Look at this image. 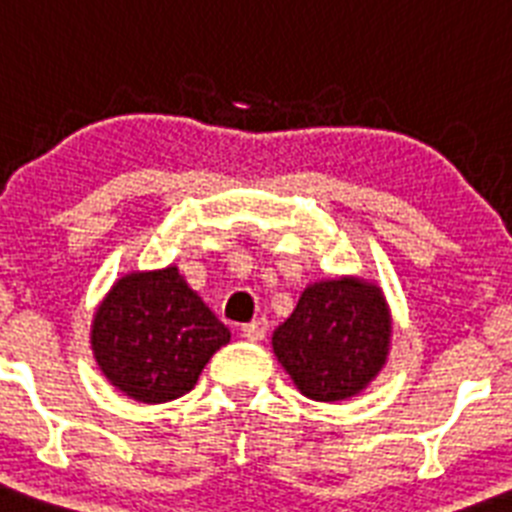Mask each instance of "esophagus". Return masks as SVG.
Segmentation results:
<instances>
[{
  "mask_svg": "<svg viewBox=\"0 0 512 512\" xmlns=\"http://www.w3.org/2000/svg\"><path fill=\"white\" fill-rule=\"evenodd\" d=\"M242 336L247 338V341H263L265 336H268V320H263V317H260V320H252V322H247V325H244L242 328Z\"/></svg>",
  "mask_w": 512,
  "mask_h": 512,
  "instance_id": "obj_1",
  "label": "esophagus"
}]
</instances>
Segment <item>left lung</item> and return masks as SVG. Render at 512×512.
Returning <instances> with one entry per match:
<instances>
[{
	"instance_id": "1",
	"label": "left lung",
	"mask_w": 512,
	"mask_h": 512,
	"mask_svg": "<svg viewBox=\"0 0 512 512\" xmlns=\"http://www.w3.org/2000/svg\"><path fill=\"white\" fill-rule=\"evenodd\" d=\"M393 315L380 283L336 276L309 283L273 333V354L312 401H349L388 364Z\"/></svg>"
}]
</instances>
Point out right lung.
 Returning <instances> with one entry per match:
<instances>
[{"mask_svg":"<svg viewBox=\"0 0 512 512\" xmlns=\"http://www.w3.org/2000/svg\"><path fill=\"white\" fill-rule=\"evenodd\" d=\"M229 341V328L176 265L124 273L90 322L101 375L140 403H169L190 393L210 356Z\"/></svg>","mask_w":512,"mask_h":512,"instance_id":"1","label":"right lung"}]
</instances>
